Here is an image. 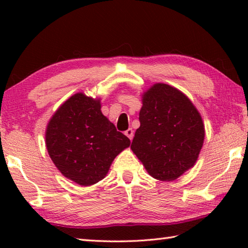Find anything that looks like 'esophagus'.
Masks as SVG:
<instances>
[{
    "instance_id": "obj_1",
    "label": "esophagus",
    "mask_w": 248,
    "mask_h": 248,
    "mask_svg": "<svg viewBox=\"0 0 248 248\" xmlns=\"http://www.w3.org/2000/svg\"><path fill=\"white\" fill-rule=\"evenodd\" d=\"M124 134L129 138L130 140H132V138H133V130H132L131 128H129L128 130H125V131H124Z\"/></svg>"
}]
</instances>
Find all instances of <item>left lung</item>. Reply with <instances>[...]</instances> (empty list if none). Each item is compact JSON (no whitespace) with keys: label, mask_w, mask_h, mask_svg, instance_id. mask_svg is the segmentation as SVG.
Segmentation results:
<instances>
[{"label":"left lung","mask_w":248,"mask_h":248,"mask_svg":"<svg viewBox=\"0 0 248 248\" xmlns=\"http://www.w3.org/2000/svg\"><path fill=\"white\" fill-rule=\"evenodd\" d=\"M140 127L131 149L152 177L175 180L195 165L204 127L187 96L167 84H155L143 95Z\"/></svg>","instance_id":"obj_1"}]
</instances>
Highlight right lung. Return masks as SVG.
Here are the masks:
<instances>
[{
  "label": "right lung",
  "mask_w": 248,
  "mask_h": 248,
  "mask_svg": "<svg viewBox=\"0 0 248 248\" xmlns=\"http://www.w3.org/2000/svg\"><path fill=\"white\" fill-rule=\"evenodd\" d=\"M46 144L54 165L66 178L90 186L106 176L130 140L102 114L98 99L78 93L53 115Z\"/></svg>",
  "instance_id": "add662e5"
}]
</instances>
